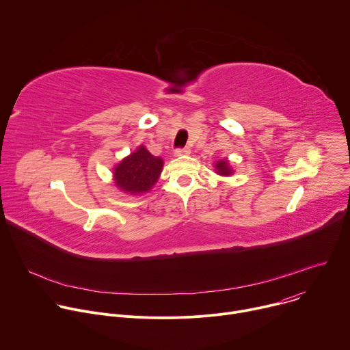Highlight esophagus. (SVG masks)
Segmentation results:
<instances>
[{"mask_svg": "<svg viewBox=\"0 0 350 350\" xmlns=\"http://www.w3.org/2000/svg\"><path fill=\"white\" fill-rule=\"evenodd\" d=\"M191 151L188 146H184V148H180V149H176L174 151V157H183V155H188Z\"/></svg>", "mask_w": 350, "mask_h": 350, "instance_id": "1", "label": "esophagus"}]
</instances>
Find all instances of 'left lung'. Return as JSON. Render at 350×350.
I'll return each mask as SVG.
<instances>
[{"label":"left lung","instance_id":"8db88e82","mask_svg":"<svg viewBox=\"0 0 350 350\" xmlns=\"http://www.w3.org/2000/svg\"><path fill=\"white\" fill-rule=\"evenodd\" d=\"M215 172L216 174L219 176H223V177H228V176H232L234 174V170L230 165V161L227 158H223V159H219L215 162Z\"/></svg>","mask_w":350,"mask_h":350}]
</instances>
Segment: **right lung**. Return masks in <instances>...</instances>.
<instances>
[{"mask_svg":"<svg viewBox=\"0 0 350 350\" xmlns=\"http://www.w3.org/2000/svg\"><path fill=\"white\" fill-rule=\"evenodd\" d=\"M163 169V159L154 157L144 145L113 166L115 185L130 195L151 191L158 183Z\"/></svg>","mask_w":350,"mask_h":350,"instance_id":"right-lung-1","label":"right lung"}]
</instances>
